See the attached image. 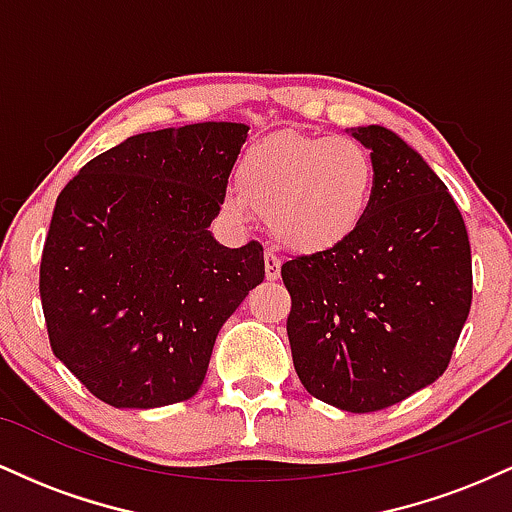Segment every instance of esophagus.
<instances>
[{
    "label": "esophagus",
    "mask_w": 512,
    "mask_h": 512,
    "mask_svg": "<svg viewBox=\"0 0 512 512\" xmlns=\"http://www.w3.org/2000/svg\"><path fill=\"white\" fill-rule=\"evenodd\" d=\"M264 276H267V281H276L281 276V260L272 250L264 252Z\"/></svg>",
    "instance_id": "34e87169"
}]
</instances>
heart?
<instances>
[{
    "mask_svg": "<svg viewBox=\"0 0 512 512\" xmlns=\"http://www.w3.org/2000/svg\"><path fill=\"white\" fill-rule=\"evenodd\" d=\"M236 185L238 192L223 197L231 219L257 211L284 248L322 255L344 245L366 219L375 163L356 139L279 132L245 151Z\"/></svg>",
    "mask_w": 512,
    "mask_h": 512,
    "instance_id": "1",
    "label": "heart"
}]
</instances>
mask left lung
Listing matches in <instances>:
<instances>
[{
	"label": "left lung",
	"mask_w": 512,
	"mask_h": 512,
	"mask_svg": "<svg viewBox=\"0 0 512 512\" xmlns=\"http://www.w3.org/2000/svg\"><path fill=\"white\" fill-rule=\"evenodd\" d=\"M370 151L375 192L358 231L289 260L293 366L310 395L366 414L436 383L472 305V252L448 187L380 125L351 127Z\"/></svg>",
	"instance_id": "obj_1"
}]
</instances>
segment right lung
Returning <instances> with one entry per match:
<instances>
[{
    "label": "right lung",
    "mask_w": 512,
    "mask_h": 512,
    "mask_svg": "<svg viewBox=\"0 0 512 512\" xmlns=\"http://www.w3.org/2000/svg\"><path fill=\"white\" fill-rule=\"evenodd\" d=\"M248 129L134 134L57 197L40 260L50 346L110 407L195 395L223 322L262 284V245L231 250L209 231Z\"/></svg>",
    "instance_id": "obj_1"
}]
</instances>
